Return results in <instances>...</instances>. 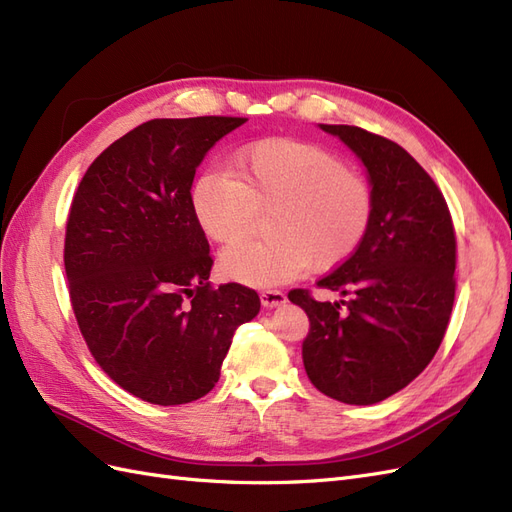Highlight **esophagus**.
I'll return each mask as SVG.
<instances>
[{"label": "esophagus", "mask_w": 512, "mask_h": 512, "mask_svg": "<svg viewBox=\"0 0 512 512\" xmlns=\"http://www.w3.org/2000/svg\"><path fill=\"white\" fill-rule=\"evenodd\" d=\"M260 301L267 309H273V307H280L286 303V294L282 290H265L260 294Z\"/></svg>", "instance_id": "34e87169"}]
</instances>
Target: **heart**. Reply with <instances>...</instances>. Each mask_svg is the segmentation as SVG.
Segmentation results:
<instances>
[{
  "label": "heart",
  "mask_w": 512,
  "mask_h": 512,
  "mask_svg": "<svg viewBox=\"0 0 512 512\" xmlns=\"http://www.w3.org/2000/svg\"><path fill=\"white\" fill-rule=\"evenodd\" d=\"M192 205L218 243L241 239L258 211L271 209V237L235 243L220 256L230 280L271 288L307 267L327 271L344 262L369 228L374 194L333 153L292 138H265L243 147L230 170H205L194 181Z\"/></svg>",
  "instance_id": "heart-1"
}]
</instances>
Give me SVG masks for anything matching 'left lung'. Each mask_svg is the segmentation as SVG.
Instances as JSON below:
<instances>
[{
    "mask_svg": "<svg viewBox=\"0 0 512 512\" xmlns=\"http://www.w3.org/2000/svg\"><path fill=\"white\" fill-rule=\"evenodd\" d=\"M367 168L374 213L363 241L318 288L348 297L288 299L305 309L307 378L320 393L371 406L408 386L429 365L455 301V228L438 185L410 153L356 126H327Z\"/></svg>",
    "mask_w": 512,
    "mask_h": 512,
    "instance_id": "8db88e82",
    "label": "left lung"
}]
</instances>
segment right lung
I'll return each instance as SVG.
<instances>
[{
	"instance_id": "1",
	"label": "right lung",
	"mask_w": 512,
	"mask_h": 512,
	"mask_svg": "<svg viewBox=\"0 0 512 512\" xmlns=\"http://www.w3.org/2000/svg\"><path fill=\"white\" fill-rule=\"evenodd\" d=\"M243 117L151 119L87 168L72 198L64 265L76 322L96 363L149 404L207 395L256 290L211 288L194 213L198 164Z\"/></svg>"
}]
</instances>
